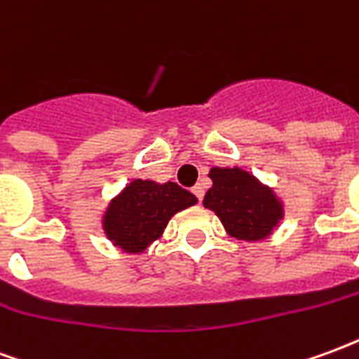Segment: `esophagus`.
<instances>
[{
	"label": "esophagus",
	"mask_w": 359,
	"mask_h": 359,
	"mask_svg": "<svg viewBox=\"0 0 359 359\" xmlns=\"http://www.w3.org/2000/svg\"><path fill=\"white\" fill-rule=\"evenodd\" d=\"M192 192H194V196L198 198V200H202V198H203V187H202V184H198V187L192 188Z\"/></svg>",
	"instance_id": "1"
}]
</instances>
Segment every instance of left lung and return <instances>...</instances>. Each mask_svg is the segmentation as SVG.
Masks as SVG:
<instances>
[{"mask_svg": "<svg viewBox=\"0 0 359 359\" xmlns=\"http://www.w3.org/2000/svg\"><path fill=\"white\" fill-rule=\"evenodd\" d=\"M210 179L213 187L203 198V205L215 211L226 233L234 238L264 241L283 219V203L269 187L248 171L213 167Z\"/></svg>", "mask_w": 359, "mask_h": 359, "instance_id": "1", "label": "left lung"}]
</instances>
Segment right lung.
<instances>
[{"label":"right lung","mask_w":359,"mask_h":359,"mask_svg":"<svg viewBox=\"0 0 359 359\" xmlns=\"http://www.w3.org/2000/svg\"><path fill=\"white\" fill-rule=\"evenodd\" d=\"M198 202L177 182L157 184L133 180L113 198L103 215V231L115 246L128 254H142L163 234L169 219Z\"/></svg>","instance_id":"right-lung-1"}]
</instances>
